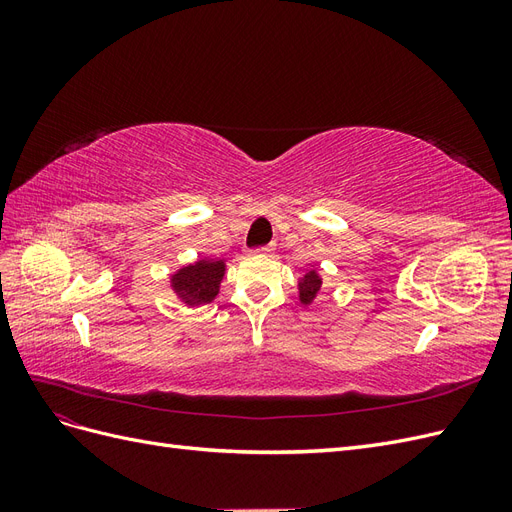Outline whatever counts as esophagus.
Returning a JSON list of instances; mask_svg holds the SVG:
<instances>
[{
	"mask_svg": "<svg viewBox=\"0 0 512 512\" xmlns=\"http://www.w3.org/2000/svg\"><path fill=\"white\" fill-rule=\"evenodd\" d=\"M275 250V243H269V245H262V247H254V250H250V254H271Z\"/></svg>",
	"mask_w": 512,
	"mask_h": 512,
	"instance_id": "1",
	"label": "esophagus"
}]
</instances>
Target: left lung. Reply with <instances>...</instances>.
Returning a JSON list of instances; mask_svg holds the SVG:
<instances>
[{"mask_svg":"<svg viewBox=\"0 0 512 512\" xmlns=\"http://www.w3.org/2000/svg\"><path fill=\"white\" fill-rule=\"evenodd\" d=\"M322 286V280L316 275V271H309L303 280L299 282V294H301V303L303 305H312L318 297Z\"/></svg>","mask_w":512,"mask_h":512,"instance_id":"obj_1","label":"left lung"}]
</instances>
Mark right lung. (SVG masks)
Returning a JSON list of instances; mask_svg holds the SVG:
<instances>
[{
	"mask_svg": "<svg viewBox=\"0 0 512 512\" xmlns=\"http://www.w3.org/2000/svg\"><path fill=\"white\" fill-rule=\"evenodd\" d=\"M224 277L222 260H198L173 275V288L188 305L211 303Z\"/></svg>",
	"mask_w": 512,
	"mask_h": 512,
	"instance_id": "obj_1",
	"label": "right lung"
}]
</instances>
